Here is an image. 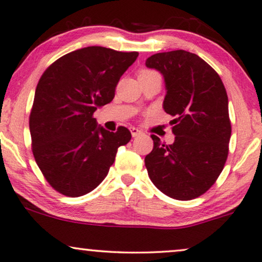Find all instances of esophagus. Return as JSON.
<instances>
[{
  "label": "esophagus",
  "instance_id": "obj_1",
  "mask_svg": "<svg viewBox=\"0 0 262 262\" xmlns=\"http://www.w3.org/2000/svg\"><path fill=\"white\" fill-rule=\"evenodd\" d=\"M130 131H131V135H132V137H137V136H139V135H141V131L139 130V128H137V127H130Z\"/></svg>",
  "mask_w": 262,
  "mask_h": 262
}]
</instances>
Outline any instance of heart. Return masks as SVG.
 <instances>
[{
  "label": "heart",
  "mask_w": 262,
  "mask_h": 262,
  "mask_svg": "<svg viewBox=\"0 0 262 262\" xmlns=\"http://www.w3.org/2000/svg\"><path fill=\"white\" fill-rule=\"evenodd\" d=\"M149 73H153V71H149V70H141V71H139V75L149 74Z\"/></svg>",
  "instance_id": "b5f03b06"
}]
</instances>
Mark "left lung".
<instances>
[{
  "label": "left lung",
  "instance_id": "obj_1",
  "mask_svg": "<svg viewBox=\"0 0 262 262\" xmlns=\"http://www.w3.org/2000/svg\"><path fill=\"white\" fill-rule=\"evenodd\" d=\"M146 66L162 73L167 94L164 109L174 117L171 145L151 135L145 157L154 186L171 199L189 201L217 181L229 156L231 121L226 89L218 73L184 50L153 54Z\"/></svg>",
  "mask_w": 262,
  "mask_h": 262
}]
</instances>
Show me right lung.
<instances>
[{
  "instance_id": "1",
  "label": "right lung",
  "mask_w": 262,
  "mask_h": 262,
  "mask_svg": "<svg viewBox=\"0 0 262 262\" xmlns=\"http://www.w3.org/2000/svg\"><path fill=\"white\" fill-rule=\"evenodd\" d=\"M138 52L89 46L62 55L37 84L29 117L31 148L51 187L68 197L88 194L108 175L117 149L131 140L118 126L97 127L94 113L110 103Z\"/></svg>"
}]
</instances>
